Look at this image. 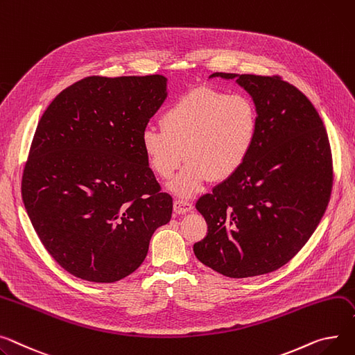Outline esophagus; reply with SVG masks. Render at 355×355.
<instances>
[{"label":"esophagus","mask_w":355,"mask_h":355,"mask_svg":"<svg viewBox=\"0 0 355 355\" xmlns=\"http://www.w3.org/2000/svg\"><path fill=\"white\" fill-rule=\"evenodd\" d=\"M173 207L175 214H187V212H190L193 209V204L187 200H175Z\"/></svg>","instance_id":"obj_1"}]
</instances>
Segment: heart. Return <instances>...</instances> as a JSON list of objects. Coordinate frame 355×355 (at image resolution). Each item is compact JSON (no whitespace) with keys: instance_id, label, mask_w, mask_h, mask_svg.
Returning a JSON list of instances; mask_svg holds the SVG:
<instances>
[{"instance_id":"heart-1","label":"heart","mask_w":355,"mask_h":355,"mask_svg":"<svg viewBox=\"0 0 355 355\" xmlns=\"http://www.w3.org/2000/svg\"><path fill=\"white\" fill-rule=\"evenodd\" d=\"M161 128L141 132V148L154 173L171 178L180 197L198 193L211 177L223 181L237 174L248 159L258 132V112L243 94L201 88L185 94L161 115Z\"/></svg>"}]
</instances>
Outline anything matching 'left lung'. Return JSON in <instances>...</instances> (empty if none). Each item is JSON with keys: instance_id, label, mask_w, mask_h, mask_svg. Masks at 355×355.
<instances>
[{"instance_id": "left-lung-1", "label": "left lung", "mask_w": 355, "mask_h": 355, "mask_svg": "<svg viewBox=\"0 0 355 355\" xmlns=\"http://www.w3.org/2000/svg\"><path fill=\"white\" fill-rule=\"evenodd\" d=\"M216 77L250 94L258 132L243 168L197 201L208 232L194 254L225 277L263 275L287 264L320 224L331 194V150L317 110L294 85L279 77Z\"/></svg>"}]
</instances>
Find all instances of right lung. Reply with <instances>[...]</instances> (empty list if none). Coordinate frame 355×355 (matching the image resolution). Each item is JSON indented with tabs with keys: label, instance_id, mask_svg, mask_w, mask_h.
<instances>
[{
	"label": "right lung",
	"instance_id": "obj_1",
	"mask_svg": "<svg viewBox=\"0 0 355 355\" xmlns=\"http://www.w3.org/2000/svg\"><path fill=\"white\" fill-rule=\"evenodd\" d=\"M167 78L88 77L42 114L21 194L45 250L69 274L114 282L147 257L173 214L141 148V132L168 96Z\"/></svg>",
	"mask_w": 355,
	"mask_h": 355
}]
</instances>
